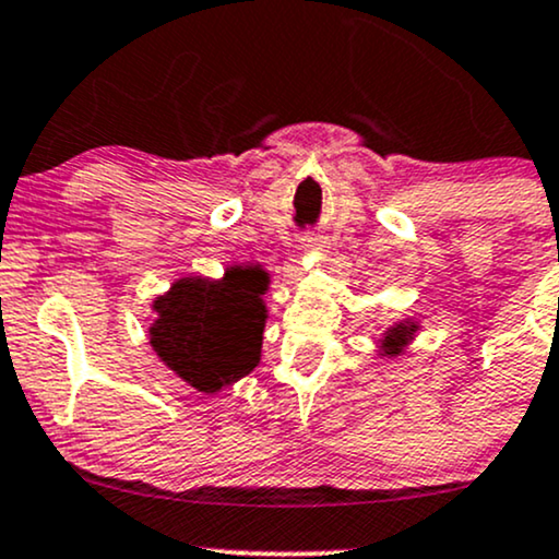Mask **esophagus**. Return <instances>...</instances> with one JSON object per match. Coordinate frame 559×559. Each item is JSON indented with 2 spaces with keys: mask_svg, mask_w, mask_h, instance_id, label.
Wrapping results in <instances>:
<instances>
[{
  "mask_svg": "<svg viewBox=\"0 0 559 559\" xmlns=\"http://www.w3.org/2000/svg\"><path fill=\"white\" fill-rule=\"evenodd\" d=\"M301 247H305V252L312 254V258L328 260V241L325 237H320V234H309V237L301 239Z\"/></svg>",
  "mask_w": 559,
  "mask_h": 559,
  "instance_id": "1",
  "label": "esophagus"
}]
</instances>
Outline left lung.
Wrapping results in <instances>:
<instances>
[{
  "label": "left lung",
  "mask_w": 559,
  "mask_h": 559,
  "mask_svg": "<svg viewBox=\"0 0 559 559\" xmlns=\"http://www.w3.org/2000/svg\"><path fill=\"white\" fill-rule=\"evenodd\" d=\"M416 331H419V325H416L414 320H401V322H393V325L385 328L378 341L382 359H395V356H401L403 348L414 341Z\"/></svg>",
  "instance_id": "8db88e82"
}]
</instances>
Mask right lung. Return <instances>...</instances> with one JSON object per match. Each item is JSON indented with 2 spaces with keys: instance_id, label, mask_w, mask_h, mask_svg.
I'll use <instances>...</instances> for the list:
<instances>
[{
  "instance_id": "1",
  "label": "right lung",
  "mask_w": 559,
  "mask_h": 559,
  "mask_svg": "<svg viewBox=\"0 0 559 559\" xmlns=\"http://www.w3.org/2000/svg\"><path fill=\"white\" fill-rule=\"evenodd\" d=\"M260 265L226 267L224 278L187 275L153 301V352L198 393L213 395L260 365L267 309Z\"/></svg>"
}]
</instances>
